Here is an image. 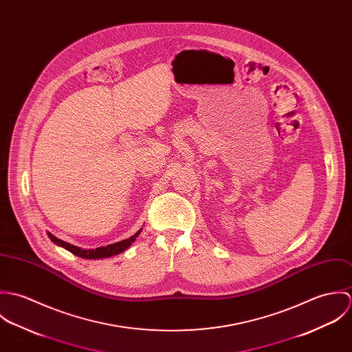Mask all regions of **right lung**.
Listing matches in <instances>:
<instances>
[{
    "instance_id": "add662e5",
    "label": "right lung",
    "mask_w": 352,
    "mask_h": 352,
    "mask_svg": "<svg viewBox=\"0 0 352 352\" xmlns=\"http://www.w3.org/2000/svg\"><path fill=\"white\" fill-rule=\"evenodd\" d=\"M141 232H142V229L138 230V232H137L134 236H131L130 239H126V240H123V241H119V243H115V244H111V245H107V247H100V248H96V250H89V251L81 250V248H78V247H76V245H72V244H69V243H65V241L56 239L55 236H52L51 233H49V237H50L51 241H52L54 244H56V245H59V247H62V248H65V250L74 253V254L78 256V257H82V258H102V257H111V256H113V254H118V253L127 250V248L131 245V243L135 241V239L140 236Z\"/></svg>"
}]
</instances>
